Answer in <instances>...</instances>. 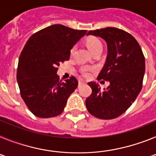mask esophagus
Masks as SVG:
<instances>
[{"label": "esophagus", "mask_w": 156, "mask_h": 156, "mask_svg": "<svg viewBox=\"0 0 156 156\" xmlns=\"http://www.w3.org/2000/svg\"><path fill=\"white\" fill-rule=\"evenodd\" d=\"M84 81H83V80H80L79 81V86H80V85H82V84H83V83H84Z\"/></svg>", "instance_id": "1"}]
</instances>
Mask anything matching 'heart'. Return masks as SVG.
Segmentation results:
<instances>
[{"instance_id":"1","label":"heart","mask_w":156,"mask_h":156,"mask_svg":"<svg viewBox=\"0 0 156 156\" xmlns=\"http://www.w3.org/2000/svg\"><path fill=\"white\" fill-rule=\"evenodd\" d=\"M86 44L87 46L89 51H90L92 54L98 50H101V49L102 50V44H101V42L100 41V40L98 39L97 37H88L87 39L86 40ZM75 46H73L71 48V51H70L71 54L73 53V51H75ZM92 70H93V69L90 68V67H83V68L81 69V73H83V75L88 76L90 75V72H91Z\"/></svg>"}]
</instances>
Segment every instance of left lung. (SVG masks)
<instances>
[{
	"mask_svg": "<svg viewBox=\"0 0 156 156\" xmlns=\"http://www.w3.org/2000/svg\"><path fill=\"white\" fill-rule=\"evenodd\" d=\"M87 35L100 37L108 48L106 62L98 80L109 81L101 90L95 82H89L91 94L86 99V107L94 116L112 119L128 109L142 88L145 61L140 45L127 32L114 27L90 30Z\"/></svg>",
	"mask_w": 156,
	"mask_h": 156,
	"instance_id": "8db88e82",
	"label": "left lung"
}]
</instances>
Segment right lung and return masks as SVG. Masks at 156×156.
<instances>
[{"instance_id": "1", "label": "right lung", "mask_w": 156, "mask_h": 156, "mask_svg": "<svg viewBox=\"0 0 156 156\" xmlns=\"http://www.w3.org/2000/svg\"><path fill=\"white\" fill-rule=\"evenodd\" d=\"M87 30L55 24L30 37L19 56L17 81L21 97L36 116L50 118L60 115L68 98L78 86L72 76L59 80L58 66L68 61L70 50Z\"/></svg>"}]
</instances>
